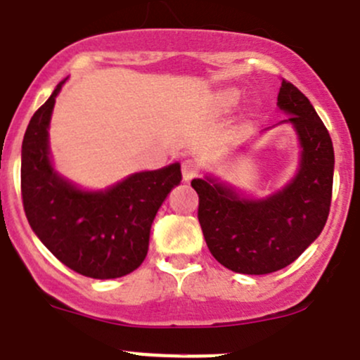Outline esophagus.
Masks as SVG:
<instances>
[{"label": "esophagus", "instance_id": "obj_1", "mask_svg": "<svg viewBox=\"0 0 360 360\" xmlns=\"http://www.w3.org/2000/svg\"><path fill=\"white\" fill-rule=\"evenodd\" d=\"M181 175H184L185 181L192 180L195 175H198V166H195V162L192 161V159L184 161V165H181Z\"/></svg>", "mask_w": 360, "mask_h": 360}]
</instances>
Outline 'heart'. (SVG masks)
Instances as JSON below:
<instances>
[{
	"label": "heart",
	"mask_w": 360,
	"mask_h": 360,
	"mask_svg": "<svg viewBox=\"0 0 360 360\" xmlns=\"http://www.w3.org/2000/svg\"><path fill=\"white\" fill-rule=\"evenodd\" d=\"M238 101H240V92L234 91V89H227V91L220 92L219 103L222 108H231V106L236 105Z\"/></svg>",
	"instance_id": "1"
}]
</instances>
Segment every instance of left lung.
<instances>
[{
	"mask_svg": "<svg viewBox=\"0 0 360 360\" xmlns=\"http://www.w3.org/2000/svg\"><path fill=\"white\" fill-rule=\"evenodd\" d=\"M276 105L289 115L276 126L292 127L300 143L297 169L285 187L252 195L212 173L191 181L210 252L243 275H268L292 264L319 238L329 215L334 176L329 133L309 99L290 82H282Z\"/></svg>",
	"mask_w": 360,
	"mask_h": 360,
	"instance_id": "8db88e82",
	"label": "left lung"
}]
</instances>
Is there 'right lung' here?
<instances>
[{
    "label": "right lung",
    "mask_w": 360,
    "mask_h": 360,
    "mask_svg": "<svg viewBox=\"0 0 360 360\" xmlns=\"http://www.w3.org/2000/svg\"><path fill=\"white\" fill-rule=\"evenodd\" d=\"M68 78L34 112L22 140L20 187L27 222L38 240L73 271L110 280L145 261L150 227L172 188L180 162L131 173L105 188H84L56 169L49 127L56 98Z\"/></svg>",
    "instance_id": "1"
}]
</instances>
